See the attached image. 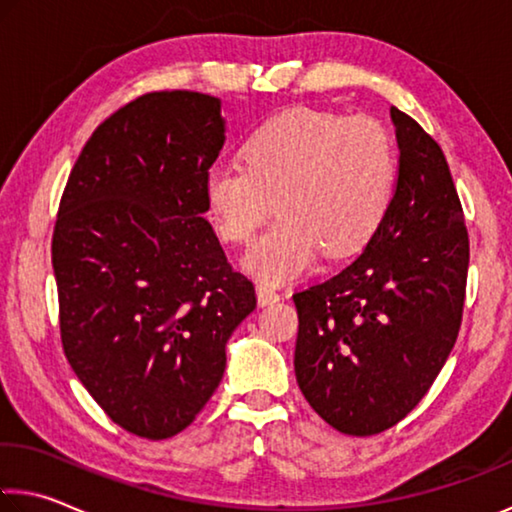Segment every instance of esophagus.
<instances>
[{"label": "esophagus", "instance_id": "obj_1", "mask_svg": "<svg viewBox=\"0 0 512 512\" xmlns=\"http://www.w3.org/2000/svg\"><path fill=\"white\" fill-rule=\"evenodd\" d=\"M275 300H280L278 289L269 285V282H257V303L271 305V303H275Z\"/></svg>", "mask_w": 512, "mask_h": 512}]
</instances>
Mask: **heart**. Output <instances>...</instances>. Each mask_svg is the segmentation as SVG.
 Segmentation results:
<instances>
[{
  "mask_svg": "<svg viewBox=\"0 0 512 512\" xmlns=\"http://www.w3.org/2000/svg\"><path fill=\"white\" fill-rule=\"evenodd\" d=\"M243 164H214L205 200L225 241H253L246 266L285 282L321 250L344 257L362 248L385 221L396 186V152L387 129L369 116L289 109L259 125L241 150Z\"/></svg>",
  "mask_w": 512,
  "mask_h": 512,
  "instance_id": "b5f03b06",
  "label": "heart"
}]
</instances>
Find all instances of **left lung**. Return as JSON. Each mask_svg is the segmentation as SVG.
Wrapping results in <instances>:
<instances>
[{
  "label": "left lung",
  "instance_id": "left-lung-1",
  "mask_svg": "<svg viewBox=\"0 0 512 512\" xmlns=\"http://www.w3.org/2000/svg\"><path fill=\"white\" fill-rule=\"evenodd\" d=\"M399 177L376 234L346 269L296 291L298 387L344 435L383 433L431 389L456 344L469 237L444 152L392 107Z\"/></svg>",
  "mask_w": 512,
  "mask_h": 512
}]
</instances>
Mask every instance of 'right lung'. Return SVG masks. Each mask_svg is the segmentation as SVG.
Instances as JSON below:
<instances>
[{"mask_svg": "<svg viewBox=\"0 0 512 512\" xmlns=\"http://www.w3.org/2000/svg\"><path fill=\"white\" fill-rule=\"evenodd\" d=\"M221 100L154 91L97 125L52 234L63 353L127 433L166 440L196 419L255 287L205 221L223 150Z\"/></svg>", "mask_w": 512, "mask_h": 512, "instance_id": "1", "label": "right lung"}]
</instances>
